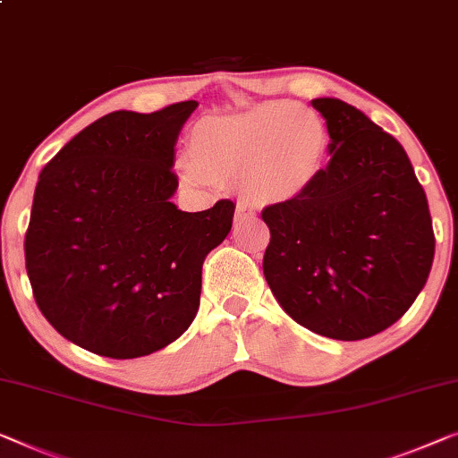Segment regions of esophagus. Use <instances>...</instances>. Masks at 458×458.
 <instances>
[{"mask_svg":"<svg viewBox=\"0 0 458 458\" xmlns=\"http://www.w3.org/2000/svg\"><path fill=\"white\" fill-rule=\"evenodd\" d=\"M252 214H255V211H252V208L249 206V203H238V206H236V217H238V220H242V217H249Z\"/></svg>","mask_w":458,"mask_h":458,"instance_id":"obj_1","label":"esophagus"}]
</instances>
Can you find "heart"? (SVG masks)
<instances>
[{
  "instance_id": "1",
  "label": "heart",
  "mask_w": 458,
  "mask_h": 458,
  "mask_svg": "<svg viewBox=\"0 0 458 458\" xmlns=\"http://www.w3.org/2000/svg\"><path fill=\"white\" fill-rule=\"evenodd\" d=\"M329 143V127L315 108L269 100L201 121L191 140L193 156H182L179 170L191 185L242 176L250 201H285L315 185Z\"/></svg>"
}]
</instances>
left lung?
I'll return each instance as SVG.
<instances>
[{
  "label": "left lung",
  "instance_id": "left-lung-1",
  "mask_svg": "<svg viewBox=\"0 0 458 458\" xmlns=\"http://www.w3.org/2000/svg\"><path fill=\"white\" fill-rule=\"evenodd\" d=\"M331 160L315 185L261 211L263 273L282 309L312 333L358 341L405 315L432 269L424 187L401 143L337 98H317Z\"/></svg>",
  "mask_w": 458,
  "mask_h": 458
}]
</instances>
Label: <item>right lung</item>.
Segmentation results:
<instances>
[{"label": "right lung", "instance_id": "right-lung-1", "mask_svg": "<svg viewBox=\"0 0 458 458\" xmlns=\"http://www.w3.org/2000/svg\"><path fill=\"white\" fill-rule=\"evenodd\" d=\"M197 102L108 113L40 170L24 238L45 318L97 356L129 360L179 339L199 309L201 267L228 236L234 203L176 209L173 170Z\"/></svg>", "mask_w": 458, "mask_h": 458}]
</instances>
